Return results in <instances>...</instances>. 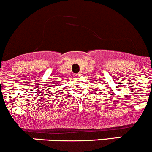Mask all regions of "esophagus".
Instances as JSON below:
<instances>
[{
    "instance_id": "esophagus-1",
    "label": "esophagus",
    "mask_w": 152,
    "mask_h": 152,
    "mask_svg": "<svg viewBox=\"0 0 152 152\" xmlns=\"http://www.w3.org/2000/svg\"><path fill=\"white\" fill-rule=\"evenodd\" d=\"M73 75H74L75 77H78L80 76V73H77V74H74Z\"/></svg>"
}]
</instances>
